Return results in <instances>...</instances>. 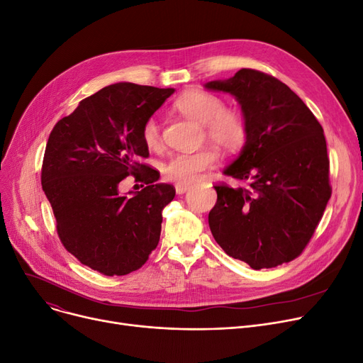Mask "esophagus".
<instances>
[{"mask_svg": "<svg viewBox=\"0 0 363 363\" xmlns=\"http://www.w3.org/2000/svg\"><path fill=\"white\" fill-rule=\"evenodd\" d=\"M189 189H191V186H186V184H177L176 186V192L179 194V195H183V194H186Z\"/></svg>", "mask_w": 363, "mask_h": 363, "instance_id": "obj_1", "label": "esophagus"}]
</instances>
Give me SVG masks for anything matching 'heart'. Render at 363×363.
Masks as SVG:
<instances>
[{
	"instance_id": "heart-1",
	"label": "heart",
	"mask_w": 363,
	"mask_h": 363,
	"mask_svg": "<svg viewBox=\"0 0 363 363\" xmlns=\"http://www.w3.org/2000/svg\"><path fill=\"white\" fill-rule=\"evenodd\" d=\"M174 108L187 119L203 125L206 139L223 150L236 152L247 142L248 125L245 116L242 112L226 108L217 94L201 89L187 90L176 99ZM142 139L149 149H157L161 145V125L157 118L150 116L145 121ZM217 161L218 153L211 147L180 152L172 155L164 164L162 171L168 182L189 186L198 182Z\"/></svg>"
}]
</instances>
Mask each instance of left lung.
<instances>
[{
  "mask_svg": "<svg viewBox=\"0 0 363 363\" xmlns=\"http://www.w3.org/2000/svg\"><path fill=\"white\" fill-rule=\"evenodd\" d=\"M235 96L248 125L239 157L223 172L247 186L217 184L210 229L228 255L260 270L297 258L331 198L323 128L286 84L255 69L210 81Z\"/></svg>",
  "mask_w": 363,
  "mask_h": 363,
  "instance_id": "obj_1",
  "label": "left lung"
}]
</instances>
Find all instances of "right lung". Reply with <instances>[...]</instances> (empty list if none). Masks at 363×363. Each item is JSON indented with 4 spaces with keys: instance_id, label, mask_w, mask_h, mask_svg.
I'll return each instance as SVG.
<instances>
[{
    "instance_id": "add662e5",
    "label": "right lung",
    "mask_w": 363,
    "mask_h": 363,
    "mask_svg": "<svg viewBox=\"0 0 363 363\" xmlns=\"http://www.w3.org/2000/svg\"><path fill=\"white\" fill-rule=\"evenodd\" d=\"M172 93L112 84L81 100L50 133L41 183L57 235L78 262L105 276L140 269L160 242L162 210L176 189L155 184L158 171L140 164L149 157L142 127ZM130 174L147 187L121 196L118 183Z\"/></svg>"
}]
</instances>
